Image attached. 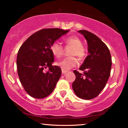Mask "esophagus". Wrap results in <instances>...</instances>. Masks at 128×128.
<instances>
[{
	"instance_id": "esophagus-1",
	"label": "esophagus",
	"mask_w": 128,
	"mask_h": 128,
	"mask_svg": "<svg viewBox=\"0 0 128 128\" xmlns=\"http://www.w3.org/2000/svg\"><path fill=\"white\" fill-rule=\"evenodd\" d=\"M67 72H68L67 71H64V70H62V74H66V73Z\"/></svg>"
}]
</instances>
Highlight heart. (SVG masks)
<instances>
[{
	"mask_svg": "<svg viewBox=\"0 0 128 128\" xmlns=\"http://www.w3.org/2000/svg\"><path fill=\"white\" fill-rule=\"evenodd\" d=\"M66 45L72 46L70 54L71 56L65 57L64 59L57 61L56 64L62 70L68 71L70 69L77 66L78 64V60L74 56L80 58H83L86 56V50L82 46V43L77 37L72 36L66 38L64 40ZM51 51L54 56L59 57L62 55L63 46L58 42H53L51 46Z\"/></svg>",
	"mask_w": 128,
	"mask_h": 128,
	"instance_id": "obj_1",
	"label": "heart"
}]
</instances>
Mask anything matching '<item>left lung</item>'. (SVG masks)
Returning a JSON list of instances; mask_svg holds the SVG:
<instances>
[{
    "instance_id": "obj_1",
    "label": "left lung",
    "mask_w": 128,
    "mask_h": 128,
    "mask_svg": "<svg viewBox=\"0 0 128 128\" xmlns=\"http://www.w3.org/2000/svg\"><path fill=\"white\" fill-rule=\"evenodd\" d=\"M78 32L84 36L88 46V56L79 68L74 70L76 80L72 89L80 98L90 100L97 97L105 87L110 76L112 60L108 48L97 36L86 30Z\"/></svg>"
}]
</instances>
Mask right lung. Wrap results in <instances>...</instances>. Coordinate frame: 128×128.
I'll return each mask as SVG.
<instances>
[{"label":"right lung","mask_w":128,"mask_h":128,"mask_svg":"<svg viewBox=\"0 0 128 128\" xmlns=\"http://www.w3.org/2000/svg\"><path fill=\"white\" fill-rule=\"evenodd\" d=\"M70 30L46 28L37 31L22 45L17 56L20 82L25 91L36 98H44L54 91L62 74L57 66H52L53 42ZM48 70L45 72L46 68Z\"/></svg>","instance_id":"1"}]
</instances>
